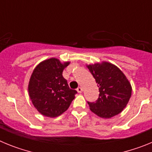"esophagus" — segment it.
Masks as SVG:
<instances>
[{
    "label": "esophagus",
    "instance_id": "esophagus-1",
    "mask_svg": "<svg viewBox=\"0 0 152 152\" xmlns=\"http://www.w3.org/2000/svg\"><path fill=\"white\" fill-rule=\"evenodd\" d=\"M77 91L78 93H81L83 91V88L81 87H79V88H77Z\"/></svg>",
    "mask_w": 152,
    "mask_h": 152
}]
</instances>
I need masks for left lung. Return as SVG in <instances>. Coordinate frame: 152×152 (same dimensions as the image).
<instances>
[{
  "label": "left lung",
  "mask_w": 152,
  "mask_h": 152,
  "mask_svg": "<svg viewBox=\"0 0 152 152\" xmlns=\"http://www.w3.org/2000/svg\"><path fill=\"white\" fill-rule=\"evenodd\" d=\"M99 87V97L95 102H88L90 110L102 118H111L120 113L132 95L128 79L119 68L103 61L87 66Z\"/></svg>",
  "instance_id": "8db88e82"
}]
</instances>
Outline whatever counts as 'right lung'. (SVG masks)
<instances>
[{"instance_id": "add662e5", "label": "right lung", "mask_w": 152, "mask_h": 152, "mask_svg": "<svg viewBox=\"0 0 152 152\" xmlns=\"http://www.w3.org/2000/svg\"><path fill=\"white\" fill-rule=\"evenodd\" d=\"M70 64L56 58L42 61L33 70L28 91L35 108L45 116L54 118L65 112L77 94L70 89L63 70Z\"/></svg>"}]
</instances>
